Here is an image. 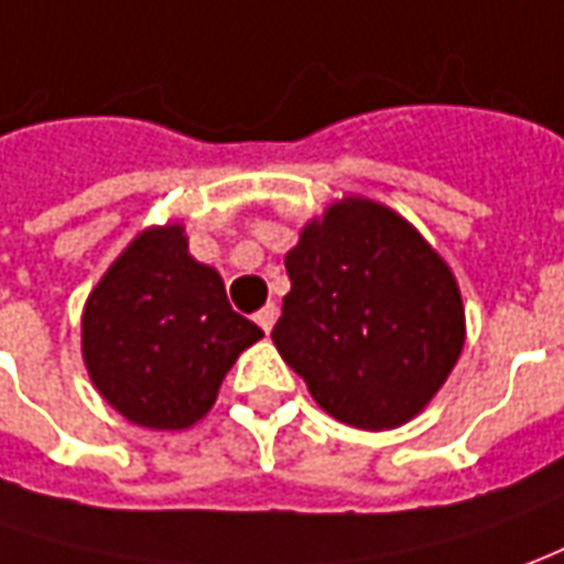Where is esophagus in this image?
<instances>
[{"label": "esophagus", "instance_id": "1", "mask_svg": "<svg viewBox=\"0 0 564 564\" xmlns=\"http://www.w3.org/2000/svg\"><path fill=\"white\" fill-rule=\"evenodd\" d=\"M275 316H279V310H275V304H267V306H263V310H260L258 316H254V322H258L263 332L270 334V332H273V325H275Z\"/></svg>", "mask_w": 564, "mask_h": 564}]
</instances>
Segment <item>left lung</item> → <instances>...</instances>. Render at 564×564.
<instances>
[{"instance_id":"obj_1","label":"left lung","mask_w":564,"mask_h":564,"mask_svg":"<svg viewBox=\"0 0 564 564\" xmlns=\"http://www.w3.org/2000/svg\"><path fill=\"white\" fill-rule=\"evenodd\" d=\"M285 270L273 344L322 411L371 433L417 417L467 340L457 279L417 227L344 196L306 220Z\"/></svg>"}]
</instances>
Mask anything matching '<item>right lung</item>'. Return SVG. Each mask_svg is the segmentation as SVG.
I'll list each match as a JSON object with an SVG mask.
<instances>
[{"instance_id":"right-lung-1","label":"right lung","mask_w":564,"mask_h":564,"mask_svg":"<svg viewBox=\"0 0 564 564\" xmlns=\"http://www.w3.org/2000/svg\"><path fill=\"white\" fill-rule=\"evenodd\" d=\"M260 337L230 306L215 267L189 254L184 224L138 232L82 310L88 378L107 405L147 430L199 423Z\"/></svg>"}]
</instances>
